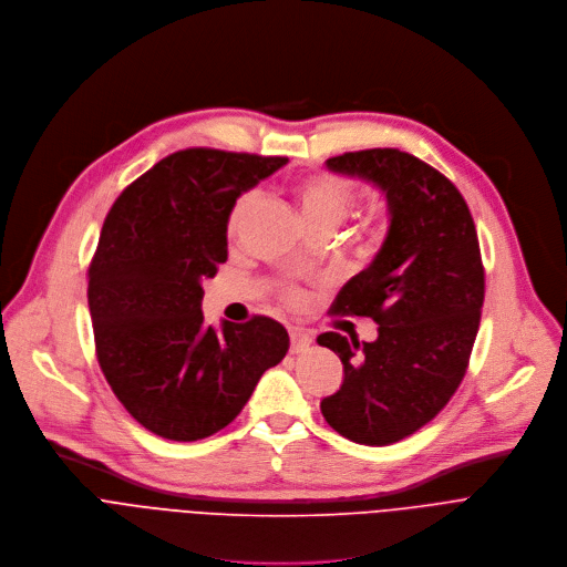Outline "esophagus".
<instances>
[{"mask_svg":"<svg viewBox=\"0 0 567 567\" xmlns=\"http://www.w3.org/2000/svg\"><path fill=\"white\" fill-rule=\"evenodd\" d=\"M312 344V337L306 330H290V353H303Z\"/></svg>","mask_w":567,"mask_h":567,"instance_id":"34e87169","label":"esophagus"}]
</instances>
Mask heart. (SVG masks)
<instances>
[{
  "instance_id": "heart-1",
  "label": "heart",
  "mask_w": 567,
  "mask_h": 567,
  "mask_svg": "<svg viewBox=\"0 0 567 567\" xmlns=\"http://www.w3.org/2000/svg\"><path fill=\"white\" fill-rule=\"evenodd\" d=\"M292 196L306 223V228H326L332 233L353 205V185L342 176L310 174L299 178L292 185ZM252 200H255L252 194H241L233 203L228 212V220H225V230H228L230 237L239 233ZM373 233H378V225L373 228Z\"/></svg>"
}]
</instances>
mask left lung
Here are the masks:
<instances>
[{"label": "left lung", "mask_w": 567, "mask_h": 567, "mask_svg": "<svg viewBox=\"0 0 567 567\" xmlns=\"http://www.w3.org/2000/svg\"><path fill=\"white\" fill-rule=\"evenodd\" d=\"M326 167L380 189L389 230L332 303L337 315L371 317L375 342L317 337L344 364L321 413L344 437L384 446L433 420L465 378L485 299L478 235L456 185L406 152H349Z\"/></svg>", "instance_id": "left-lung-1"}]
</instances>
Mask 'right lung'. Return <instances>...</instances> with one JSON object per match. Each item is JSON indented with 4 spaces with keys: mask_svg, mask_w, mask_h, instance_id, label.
I'll use <instances>...</instances> for the list:
<instances>
[{
    "mask_svg": "<svg viewBox=\"0 0 567 567\" xmlns=\"http://www.w3.org/2000/svg\"><path fill=\"white\" fill-rule=\"evenodd\" d=\"M284 156L185 150L113 203L89 268L100 369L136 422L194 442L228 426L290 347L270 317L207 326L203 281L228 259L233 203Z\"/></svg>",
    "mask_w": 567,
    "mask_h": 567,
    "instance_id": "1",
    "label": "right lung"
}]
</instances>
